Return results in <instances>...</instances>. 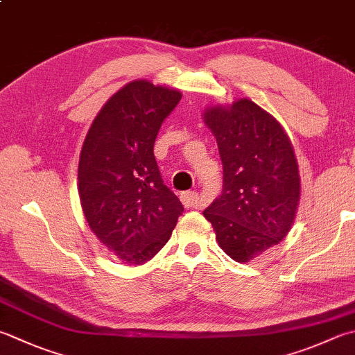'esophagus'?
<instances>
[{
  "mask_svg": "<svg viewBox=\"0 0 355 355\" xmlns=\"http://www.w3.org/2000/svg\"><path fill=\"white\" fill-rule=\"evenodd\" d=\"M180 200H182V205L185 209H193V207L199 205V196L196 191H185L180 195Z\"/></svg>",
  "mask_w": 355,
  "mask_h": 355,
  "instance_id": "obj_1",
  "label": "esophagus"
}]
</instances>
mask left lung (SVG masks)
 <instances>
[{
    "instance_id": "obj_1",
    "label": "left lung",
    "mask_w": 355,
    "mask_h": 355,
    "mask_svg": "<svg viewBox=\"0 0 355 355\" xmlns=\"http://www.w3.org/2000/svg\"><path fill=\"white\" fill-rule=\"evenodd\" d=\"M224 170L223 193L204 210L220 249L249 263L292 229L300 193L298 162L278 120L249 98L204 110Z\"/></svg>"
}]
</instances>
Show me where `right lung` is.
<instances>
[{"label": "right lung", "instance_id": "obj_1", "mask_svg": "<svg viewBox=\"0 0 355 355\" xmlns=\"http://www.w3.org/2000/svg\"><path fill=\"white\" fill-rule=\"evenodd\" d=\"M180 98L179 89L132 80L102 106L80 151L77 187L86 223L125 264L155 257L184 211L153 153L160 125Z\"/></svg>", "mask_w": 355, "mask_h": 355}]
</instances>
